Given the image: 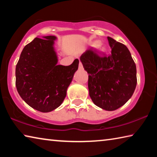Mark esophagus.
<instances>
[{
    "mask_svg": "<svg viewBox=\"0 0 157 157\" xmlns=\"http://www.w3.org/2000/svg\"><path fill=\"white\" fill-rule=\"evenodd\" d=\"M79 69H80V70L83 69V66H82V63L81 62H79Z\"/></svg>",
    "mask_w": 157,
    "mask_h": 157,
    "instance_id": "34e87169",
    "label": "esophagus"
}]
</instances>
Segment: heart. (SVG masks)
<instances>
[{"label":"heart","mask_w":157,"mask_h":157,"mask_svg":"<svg viewBox=\"0 0 157 157\" xmlns=\"http://www.w3.org/2000/svg\"><path fill=\"white\" fill-rule=\"evenodd\" d=\"M100 44V41H95L94 43V46H97L98 48L100 50H101V51H102V52L106 51V47L102 46V45Z\"/></svg>","instance_id":"b5f03b06"}]
</instances>
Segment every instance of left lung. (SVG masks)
Returning a JSON list of instances; mask_svg holds the SVG:
<instances>
[{
	"label": "left lung",
	"mask_w": 157,
	"mask_h": 157,
	"mask_svg": "<svg viewBox=\"0 0 157 157\" xmlns=\"http://www.w3.org/2000/svg\"><path fill=\"white\" fill-rule=\"evenodd\" d=\"M111 53L100 56L86 50L80 61L89 74V95L102 109L113 111L128 101L136 89V67L131 53L124 44L107 36Z\"/></svg>",
	"instance_id": "1"
}]
</instances>
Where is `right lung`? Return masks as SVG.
I'll use <instances>...</instances> for the list:
<instances>
[{
  "label": "right lung",
  "mask_w": 157,
  "mask_h": 157,
  "mask_svg": "<svg viewBox=\"0 0 157 157\" xmlns=\"http://www.w3.org/2000/svg\"><path fill=\"white\" fill-rule=\"evenodd\" d=\"M55 36L36 37L23 49L16 66V86L21 98L41 112L62 105L78 69L79 60L69 66L57 65Z\"/></svg>",
  "instance_id": "obj_1"
}]
</instances>
